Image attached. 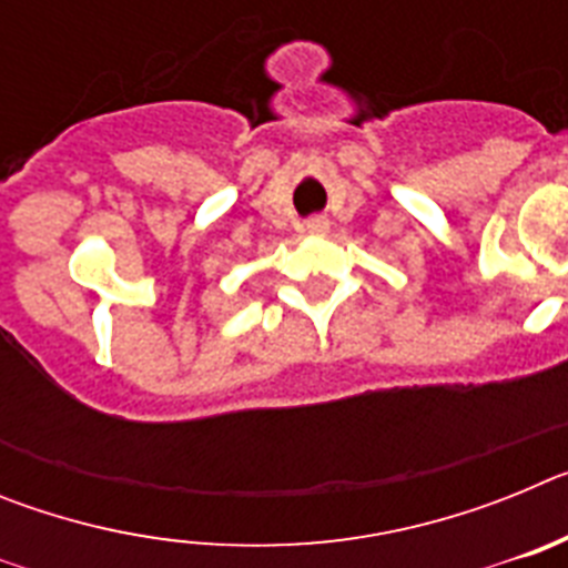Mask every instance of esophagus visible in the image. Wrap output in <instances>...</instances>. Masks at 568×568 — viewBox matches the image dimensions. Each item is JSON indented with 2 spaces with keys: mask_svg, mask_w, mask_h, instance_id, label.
<instances>
[{
  "mask_svg": "<svg viewBox=\"0 0 568 568\" xmlns=\"http://www.w3.org/2000/svg\"><path fill=\"white\" fill-rule=\"evenodd\" d=\"M327 230H329L327 219H310L307 222V233H313V235H324Z\"/></svg>",
  "mask_w": 568,
  "mask_h": 568,
  "instance_id": "34e87169",
  "label": "esophagus"
}]
</instances>
